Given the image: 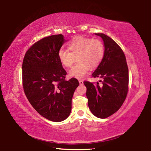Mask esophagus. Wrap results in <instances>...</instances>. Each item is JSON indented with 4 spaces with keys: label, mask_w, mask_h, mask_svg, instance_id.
<instances>
[{
    "label": "esophagus",
    "mask_w": 151,
    "mask_h": 151,
    "mask_svg": "<svg viewBox=\"0 0 151 151\" xmlns=\"http://www.w3.org/2000/svg\"><path fill=\"white\" fill-rule=\"evenodd\" d=\"M79 83H80V85H83V84H84L83 81H82V80L79 81Z\"/></svg>",
    "instance_id": "1"
}]
</instances>
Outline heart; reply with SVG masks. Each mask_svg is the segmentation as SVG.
Here are the masks:
<instances>
[{"label": "heart", "mask_w": 151, "mask_h": 151, "mask_svg": "<svg viewBox=\"0 0 151 151\" xmlns=\"http://www.w3.org/2000/svg\"><path fill=\"white\" fill-rule=\"evenodd\" d=\"M69 50L60 49L58 58L62 64L70 67L76 60L77 63L69 71V76L78 80L83 78L91 68L99 66L104 55V46L99 39L82 36L74 38L68 44Z\"/></svg>", "instance_id": "1"}]
</instances>
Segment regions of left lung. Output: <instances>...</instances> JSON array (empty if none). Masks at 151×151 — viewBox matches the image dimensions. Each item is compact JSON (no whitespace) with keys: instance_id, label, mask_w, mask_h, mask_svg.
<instances>
[{"instance_id":"left-lung-1","label":"left lung","mask_w":151,"mask_h":151,"mask_svg":"<svg viewBox=\"0 0 151 151\" xmlns=\"http://www.w3.org/2000/svg\"><path fill=\"white\" fill-rule=\"evenodd\" d=\"M100 36L104 43V55L92 77L104 79L99 85L85 81L88 106L92 113L105 119L115 113L122 105L129 86V69L125 54L114 40L102 33Z\"/></svg>"}]
</instances>
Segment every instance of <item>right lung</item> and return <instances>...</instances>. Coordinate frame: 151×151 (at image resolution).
Listing matches in <instances>:
<instances>
[{
  "label": "right lung",
  "mask_w": 151,
  "mask_h": 151,
  "mask_svg": "<svg viewBox=\"0 0 151 151\" xmlns=\"http://www.w3.org/2000/svg\"><path fill=\"white\" fill-rule=\"evenodd\" d=\"M67 42L63 35L41 39L26 52L22 62V83L31 105L47 119L61 122L69 116L71 99L79 82L65 81L66 71L58 52Z\"/></svg>",
  "instance_id": "right-lung-1"
}]
</instances>
